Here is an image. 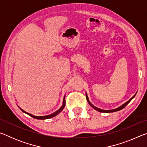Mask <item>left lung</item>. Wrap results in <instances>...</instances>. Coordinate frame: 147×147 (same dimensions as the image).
I'll use <instances>...</instances> for the list:
<instances>
[{"mask_svg": "<svg viewBox=\"0 0 147 147\" xmlns=\"http://www.w3.org/2000/svg\"><path fill=\"white\" fill-rule=\"evenodd\" d=\"M86 99H87V100H88V103L89 104V105H90V106L92 107V108H94V109H96V110H97L98 111H100V112H102V113H111V112H115V111H117L121 110V109H123V108H124V107H125L126 105H127V104H128L129 102H130L131 100H132L134 96H135V95H134L132 98H131L130 99V100L126 102L125 104H124L123 105H122L121 106H120V107H119V108H118L115 109H112V110H103V109H99V108H96L95 106H94L93 105H92L91 103L90 102H89V100L88 97V94H87V93L86 94Z\"/></svg>", "mask_w": 147, "mask_h": 147, "instance_id": "left-lung-1", "label": "left lung"}]
</instances>
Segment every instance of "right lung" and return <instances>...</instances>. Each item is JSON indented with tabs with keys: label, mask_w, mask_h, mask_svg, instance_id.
Here are the masks:
<instances>
[{
	"label": "right lung",
	"mask_w": 147,
	"mask_h": 147,
	"mask_svg": "<svg viewBox=\"0 0 147 147\" xmlns=\"http://www.w3.org/2000/svg\"><path fill=\"white\" fill-rule=\"evenodd\" d=\"M65 97H64V98H63V106H62L61 108L58 109V111H56V112H54L53 114H51V115H46V116H35V115H32V114H30V113H28L26 112L25 111L23 110V109H21L22 110V111H23V112L25 113L26 114H28V115L31 116L32 117H33L34 119H41V120H43V119H50V118L54 117H55L56 115H58V114L60 113L62 110H63V109L64 108V107H65Z\"/></svg>",
	"instance_id": "right-lung-1"
}]
</instances>
